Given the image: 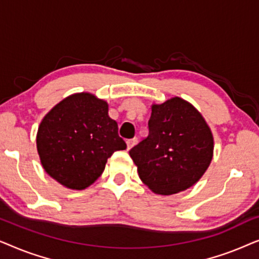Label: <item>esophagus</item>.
I'll list each match as a JSON object with an SVG mask.
<instances>
[{"label": "esophagus", "mask_w": 259, "mask_h": 259, "mask_svg": "<svg viewBox=\"0 0 259 259\" xmlns=\"http://www.w3.org/2000/svg\"><path fill=\"white\" fill-rule=\"evenodd\" d=\"M137 143H138L137 138H133V139H128V140H127V141H126V144H127V150H131V148H132Z\"/></svg>", "instance_id": "obj_1"}]
</instances>
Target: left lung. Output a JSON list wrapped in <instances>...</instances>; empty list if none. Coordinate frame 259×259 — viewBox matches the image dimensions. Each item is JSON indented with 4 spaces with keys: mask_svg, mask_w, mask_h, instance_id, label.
Instances as JSON below:
<instances>
[{
    "mask_svg": "<svg viewBox=\"0 0 259 259\" xmlns=\"http://www.w3.org/2000/svg\"><path fill=\"white\" fill-rule=\"evenodd\" d=\"M145 185L173 194L201 178L213 155V137L199 112L180 98L152 106L148 136L130 151Z\"/></svg>",
    "mask_w": 259,
    "mask_h": 259,
    "instance_id": "1",
    "label": "left lung"
}]
</instances>
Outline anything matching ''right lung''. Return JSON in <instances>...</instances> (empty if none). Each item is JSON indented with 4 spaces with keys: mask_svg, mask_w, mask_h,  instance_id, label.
<instances>
[{
    "mask_svg": "<svg viewBox=\"0 0 259 259\" xmlns=\"http://www.w3.org/2000/svg\"><path fill=\"white\" fill-rule=\"evenodd\" d=\"M37 152L45 171L63 186L83 190L102 175L107 159L126 150L107 102L90 93L59 102L40 123Z\"/></svg>",
    "mask_w": 259,
    "mask_h": 259,
    "instance_id": "obj_1",
    "label": "right lung"
}]
</instances>
